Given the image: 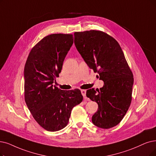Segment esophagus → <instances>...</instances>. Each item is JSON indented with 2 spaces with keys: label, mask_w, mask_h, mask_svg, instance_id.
I'll return each instance as SVG.
<instances>
[{
  "label": "esophagus",
  "mask_w": 156,
  "mask_h": 156,
  "mask_svg": "<svg viewBox=\"0 0 156 156\" xmlns=\"http://www.w3.org/2000/svg\"><path fill=\"white\" fill-rule=\"evenodd\" d=\"M81 93L83 96L84 97V98H86V91L85 90H81Z\"/></svg>",
  "instance_id": "1"
}]
</instances>
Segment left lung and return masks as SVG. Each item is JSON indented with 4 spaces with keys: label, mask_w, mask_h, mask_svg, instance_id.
<instances>
[{
    "label": "left lung",
    "mask_w": 156,
    "mask_h": 156,
    "mask_svg": "<svg viewBox=\"0 0 156 156\" xmlns=\"http://www.w3.org/2000/svg\"><path fill=\"white\" fill-rule=\"evenodd\" d=\"M74 43L87 65L104 84L86 91L87 97L98 104L92 122L102 129L118 125L131 103L133 72L117 41L103 31L90 30L74 33Z\"/></svg>",
    "instance_id": "obj_1"
}]
</instances>
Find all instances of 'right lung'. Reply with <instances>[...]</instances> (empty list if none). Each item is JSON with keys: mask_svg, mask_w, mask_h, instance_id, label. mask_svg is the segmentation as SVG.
I'll use <instances>...</instances> for the list:
<instances>
[{"mask_svg": "<svg viewBox=\"0 0 156 156\" xmlns=\"http://www.w3.org/2000/svg\"><path fill=\"white\" fill-rule=\"evenodd\" d=\"M73 43V34L48 35L31 49L25 65V101L36 122L48 131L65 127L72 108L83 99L79 89L65 91L52 85Z\"/></svg>", "mask_w": 156, "mask_h": 156, "instance_id": "add662e5", "label": "right lung"}]
</instances>
